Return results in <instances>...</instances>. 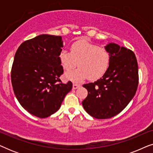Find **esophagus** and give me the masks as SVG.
<instances>
[{
    "label": "esophagus",
    "instance_id": "34e87169",
    "mask_svg": "<svg viewBox=\"0 0 153 153\" xmlns=\"http://www.w3.org/2000/svg\"><path fill=\"white\" fill-rule=\"evenodd\" d=\"M81 85L78 84V83H73V89H76L78 88L79 87H80Z\"/></svg>",
    "mask_w": 153,
    "mask_h": 153
}]
</instances>
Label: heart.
I'll return each mask as SVG.
<instances>
[{
	"label": "heart",
	"mask_w": 153,
	"mask_h": 153,
	"mask_svg": "<svg viewBox=\"0 0 153 153\" xmlns=\"http://www.w3.org/2000/svg\"><path fill=\"white\" fill-rule=\"evenodd\" d=\"M62 68L68 72L77 65V70L67 74V78L81 81L88 77L91 80L102 78L110 65L111 56L106 48L98 47L85 39L74 42L70 46V52L62 50L58 55Z\"/></svg>",
	"instance_id": "1"
}]
</instances>
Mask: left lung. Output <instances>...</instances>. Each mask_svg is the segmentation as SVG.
<instances>
[{"label":"left lung","instance_id":"left-lung-1","mask_svg":"<svg viewBox=\"0 0 153 153\" xmlns=\"http://www.w3.org/2000/svg\"><path fill=\"white\" fill-rule=\"evenodd\" d=\"M105 48L111 56L110 65L102 78L83 84L88 96L82 105L88 114L97 119L112 118L132 100L139 84V70L131 50L114 43Z\"/></svg>","mask_w":153,"mask_h":153}]
</instances>
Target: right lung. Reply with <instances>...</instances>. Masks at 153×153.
Instances as JSON below:
<instances>
[{"label": "right lung", "mask_w": 153, "mask_h": 153, "mask_svg": "<svg viewBox=\"0 0 153 153\" xmlns=\"http://www.w3.org/2000/svg\"><path fill=\"white\" fill-rule=\"evenodd\" d=\"M61 36L40 35L23 42L14 56L11 81L16 99L33 116L45 118L59 109L72 83H63L58 55Z\"/></svg>", "instance_id": "obj_1"}]
</instances>
